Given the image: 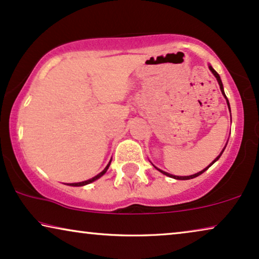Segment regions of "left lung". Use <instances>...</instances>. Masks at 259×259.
Listing matches in <instances>:
<instances>
[{
    "mask_svg": "<svg viewBox=\"0 0 259 259\" xmlns=\"http://www.w3.org/2000/svg\"><path fill=\"white\" fill-rule=\"evenodd\" d=\"M208 68H210V70H211V72H212V74H213V75L215 76V79H217V81H218V83H219V87H221V91H222V94L223 95H224V98L226 99V104H228V107H229V109H230V104H229V100H228V98H226V95H225V92H224V87H223V82H222V80H221V76H219V74L217 73V72H215V70L213 69V68H212V66L211 65H208ZM230 112H231V111H230ZM226 147V146H225ZM225 147L224 148H223V150H222V152H221V154H219L218 155V157L217 158H215L214 159V160L213 161H212L211 162V164L210 165H208L207 166V167L206 168H204L203 169V171H200V172H198V173H194V175H191V176H173V175H169V173H167V172H165V171H161V169L160 168H158V167H155V166H154V167L155 168H157L158 169V171L159 172H161L162 173V175H165V176H167V177H171V178H173V179H178V180H187V179H193V178H196V177H198V176H200L201 175V173H204L205 171H206V169L208 168V167H210V166L211 165H213L214 164V162L215 161H217L218 160V159L219 158H221V155L223 154V152H224V150H225Z\"/></svg>",
    "mask_w": 259,
    "mask_h": 259,
    "instance_id": "left-lung-1",
    "label": "left lung"
}]
</instances>
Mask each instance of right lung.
<instances>
[{
  "instance_id": "right-lung-1",
  "label": "right lung",
  "mask_w": 259,
  "mask_h": 259,
  "mask_svg": "<svg viewBox=\"0 0 259 259\" xmlns=\"http://www.w3.org/2000/svg\"><path fill=\"white\" fill-rule=\"evenodd\" d=\"M111 161H112V159H111V160H109V162L107 164V166H106V167L104 168V171L100 172V173H99V175H97L95 177H93V178H91V179H88V180H84V182H80V183L67 184V185H69V186H84V185H87V184H91V183L95 182V180H98L99 178H101V177L104 176L106 172H107V169H108V167H109V165H111Z\"/></svg>"
}]
</instances>
